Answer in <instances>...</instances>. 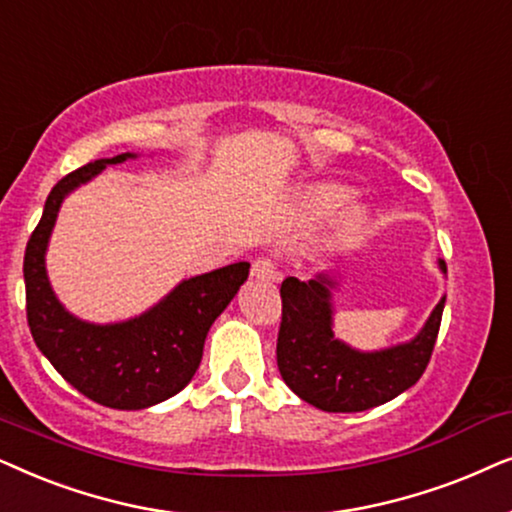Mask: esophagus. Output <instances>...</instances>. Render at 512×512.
<instances>
[{
	"instance_id": "34e87169",
	"label": "esophagus",
	"mask_w": 512,
	"mask_h": 512,
	"mask_svg": "<svg viewBox=\"0 0 512 512\" xmlns=\"http://www.w3.org/2000/svg\"><path fill=\"white\" fill-rule=\"evenodd\" d=\"M252 276L262 278V281H269V278H276L278 271H276L274 257H269V255L257 257V260L252 262Z\"/></svg>"
}]
</instances>
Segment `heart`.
I'll use <instances>...</instances> for the list:
<instances>
[{"mask_svg": "<svg viewBox=\"0 0 512 512\" xmlns=\"http://www.w3.org/2000/svg\"><path fill=\"white\" fill-rule=\"evenodd\" d=\"M349 196H351V192L342 185H316L304 194V199H302L304 213L309 215L311 220H320V217H327V215L335 213L342 203L349 201ZM358 220H360L358 210H351V213L346 215V222L349 224H356Z\"/></svg>", "mask_w": 512, "mask_h": 512, "instance_id": "obj_1", "label": "heart"}]
</instances>
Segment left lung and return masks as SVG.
Here are the masks:
<instances>
[{
	"mask_svg": "<svg viewBox=\"0 0 512 512\" xmlns=\"http://www.w3.org/2000/svg\"><path fill=\"white\" fill-rule=\"evenodd\" d=\"M440 269L447 271V264L440 262ZM330 288L327 274L309 283L288 276L281 283L276 360L285 384L323 412L370 410L417 384L438 339L445 297L412 342L360 353L332 335Z\"/></svg>",
	"mask_w": 512,
	"mask_h": 512,
	"instance_id": "obj_1",
	"label": "left lung"
}]
</instances>
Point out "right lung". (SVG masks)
<instances>
[{
  "instance_id": "1",
  "label": "right lung",
  "mask_w": 512,
  "mask_h": 512,
  "mask_svg": "<svg viewBox=\"0 0 512 512\" xmlns=\"http://www.w3.org/2000/svg\"><path fill=\"white\" fill-rule=\"evenodd\" d=\"M131 156L135 154L98 159L67 173L46 199L23 262L27 325L34 344L79 393L112 410H145L192 381L210 325L227 309L250 269L248 262H236L182 281L154 309L126 323L93 325L70 316L53 295L44 267L58 208L74 187Z\"/></svg>"
}]
</instances>
